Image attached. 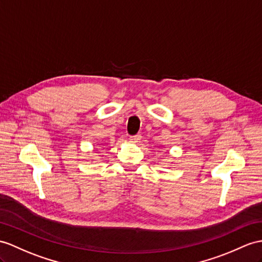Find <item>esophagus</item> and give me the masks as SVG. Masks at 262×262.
Instances as JSON below:
<instances>
[{
    "label": "esophagus",
    "instance_id": "1",
    "mask_svg": "<svg viewBox=\"0 0 262 262\" xmlns=\"http://www.w3.org/2000/svg\"><path fill=\"white\" fill-rule=\"evenodd\" d=\"M140 140H141V135H137V136L130 137V141L133 142V143H138Z\"/></svg>",
    "mask_w": 262,
    "mask_h": 262
}]
</instances>
